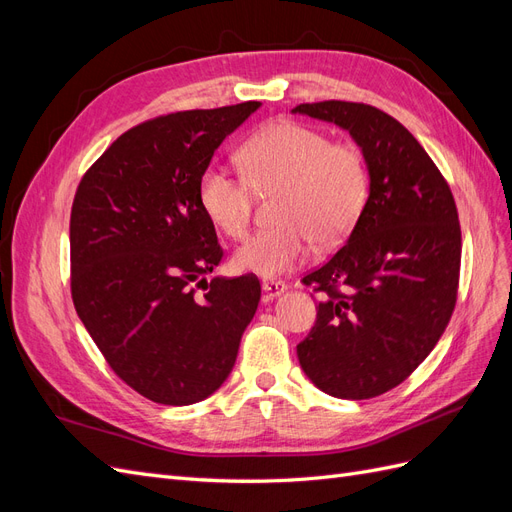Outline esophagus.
<instances>
[{"label":"esophagus","instance_id":"obj_1","mask_svg":"<svg viewBox=\"0 0 512 512\" xmlns=\"http://www.w3.org/2000/svg\"><path fill=\"white\" fill-rule=\"evenodd\" d=\"M262 290H265V294L269 299L273 297H280V294L286 290V284L282 280H262Z\"/></svg>","mask_w":512,"mask_h":512}]
</instances>
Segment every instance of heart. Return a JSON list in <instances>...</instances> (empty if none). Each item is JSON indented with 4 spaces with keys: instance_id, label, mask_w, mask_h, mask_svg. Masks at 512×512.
Masks as SVG:
<instances>
[{
    "instance_id": "heart-1",
    "label": "heart",
    "mask_w": 512,
    "mask_h": 512,
    "mask_svg": "<svg viewBox=\"0 0 512 512\" xmlns=\"http://www.w3.org/2000/svg\"><path fill=\"white\" fill-rule=\"evenodd\" d=\"M243 173L209 164L198 179V203L213 226L230 239L252 224L254 190L280 192L275 220L235 254L239 271L280 275L312 254L314 241H344L369 200L371 175L363 149L333 143L327 132L299 121H275L258 130L241 151Z\"/></svg>"
}]
</instances>
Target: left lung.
I'll list each match as a JSON object with an SVG mask.
<instances>
[{"label": "left lung", "instance_id": "left-lung-1", "mask_svg": "<svg viewBox=\"0 0 512 512\" xmlns=\"http://www.w3.org/2000/svg\"><path fill=\"white\" fill-rule=\"evenodd\" d=\"M294 113L337 123L361 145L369 200L348 241L301 277L322 299L297 346L320 391L371 399L395 389L438 344L459 290L461 226L440 168L376 106L324 100Z\"/></svg>", "mask_w": 512, "mask_h": 512}]
</instances>
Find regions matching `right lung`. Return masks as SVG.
Instances as JSON below:
<instances>
[{
	"label": "right lung",
	"instance_id": "add662e5",
	"mask_svg": "<svg viewBox=\"0 0 512 512\" xmlns=\"http://www.w3.org/2000/svg\"><path fill=\"white\" fill-rule=\"evenodd\" d=\"M258 106L194 108L138 123L76 188V314L115 374L156 404L190 406L218 391L256 314V275L205 280L224 250L198 203V179Z\"/></svg>",
	"mask_w": 512,
	"mask_h": 512
}]
</instances>
